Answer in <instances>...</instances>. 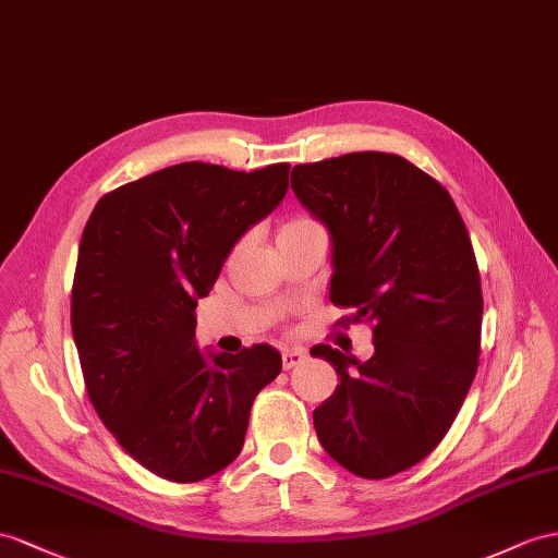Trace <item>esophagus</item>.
<instances>
[{"instance_id": "34e87169", "label": "esophagus", "mask_w": 558, "mask_h": 558, "mask_svg": "<svg viewBox=\"0 0 558 558\" xmlns=\"http://www.w3.org/2000/svg\"><path fill=\"white\" fill-rule=\"evenodd\" d=\"M306 361V351L304 349H282V367L290 369L294 365H302Z\"/></svg>"}]
</instances>
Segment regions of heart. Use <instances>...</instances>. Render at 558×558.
I'll return each mask as SVG.
<instances>
[{
	"mask_svg": "<svg viewBox=\"0 0 558 558\" xmlns=\"http://www.w3.org/2000/svg\"><path fill=\"white\" fill-rule=\"evenodd\" d=\"M311 226H316V223H311L308 219L299 217V219H292V221L284 223V226L280 228V235H282V233H292V231H302V228H311Z\"/></svg>",
	"mask_w": 558,
	"mask_h": 558,
	"instance_id": "heart-1",
	"label": "heart"
}]
</instances>
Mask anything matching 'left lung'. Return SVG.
Here are the masks:
<instances>
[{"instance_id":"1","label":"left lung","mask_w":558,"mask_h":558,"mask_svg":"<svg viewBox=\"0 0 558 558\" xmlns=\"http://www.w3.org/2000/svg\"><path fill=\"white\" fill-rule=\"evenodd\" d=\"M292 191L332 238L330 299L373 325L369 361L318 344L339 384L313 410L327 454L389 478L448 434L478 369L483 294L450 193L391 153L296 165Z\"/></svg>"}]
</instances>
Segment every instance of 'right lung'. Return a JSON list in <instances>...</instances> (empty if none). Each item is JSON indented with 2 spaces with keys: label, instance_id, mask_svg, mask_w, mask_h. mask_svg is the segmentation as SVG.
<instances>
[{
  "label": "right lung",
  "instance_id": "right-lung-1",
  "mask_svg": "<svg viewBox=\"0 0 558 558\" xmlns=\"http://www.w3.org/2000/svg\"><path fill=\"white\" fill-rule=\"evenodd\" d=\"M290 165L254 171L181 162L98 199L84 226L70 323L89 401L160 478L195 483L242 450L280 353H199L195 306L250 226L288 193Z\"/></svg>",
  "mask_w": 558,
  "mask_h": 558
}]
</instances>
